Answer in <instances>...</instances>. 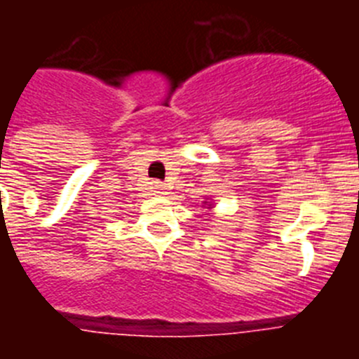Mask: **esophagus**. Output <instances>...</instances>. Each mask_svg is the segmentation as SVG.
<instances>
[{
	"label": "esophagus",
	"mask_w": 359,
	"mask_h": 359,
	"mask_svg": "<svg viewBox=\"0 0 359 359\" xmlns=\"http://www.w3.org/2000/svg\"><path fill=\"white\" fill-rule=\"evenodd\" d=\"M163 190H165V185H163V183L156 182V192H158V194H165Z\"/></svg>",
	"instance_id": "esophagus-1"
}]
</instances>
